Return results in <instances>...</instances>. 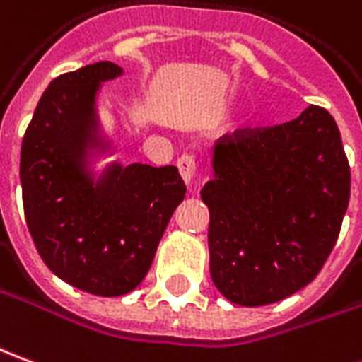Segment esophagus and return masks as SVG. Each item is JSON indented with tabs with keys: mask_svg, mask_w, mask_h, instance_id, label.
Instances as JSON below:
<instances>
[{
	"mask_svg": "<svg viewBox=\"0 0 362 362\" xmlns=\"http://www.w3.org/2000/svg\"><path fill=\"white\" fill-rule=\"evenodd\" d=\"M176 166H178V173H180L182 180L186 182V184H189V182L194 180L196 170H198V160H196V156L186 153V155H182L180 158H178Z\"/></svg>",
	"mask_w": 362,
	"mask_h": 362,
	"instance_id": "1",
	"label": "esophagus"
}]
</instances>
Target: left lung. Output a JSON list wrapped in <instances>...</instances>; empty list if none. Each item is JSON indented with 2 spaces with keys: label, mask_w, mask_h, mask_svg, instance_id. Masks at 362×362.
Listing matches in <instances>:
<instances>
[{
  "label": "left lung",
  "mask_w": 362,
  "mask_h": 362,
  "mask_svg": "<svg viewBox=\"0 0 362 362\" xmlns=\"http://www.w3.org/2000/svg\"><path fill=\"white\" fill-rule=\"evenodd\" d=\"M209 272L233 304L280 302L320 274L339 237L351 168L329 111L305 107L269 127H241L214 146Z\"/></svg>",
  "instance_id": "left-lung-1"
}]
</instances>
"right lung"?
I'll use <instances>...</instances> for the list:
<instances>
[{
  "label": "right lung",
  "mask_w": 362,
  "mask_h": 362,
  "mask_svg": "<svg viewBox=\"0 0 362 362\" xmlns=\"http://www.w3.org/2000/svg\"><path fill=\"white\" fill-rule=\"evenodd\" d=\"M121 74L95 62L57 76L21 146L23 209L40 259L58 278L95 296H123L143 282L186 186L176 166L111 168L93 188L80 170L93 93Z\"/></svg>",
  "instance_id": "obj_1"
}]
</instances>
